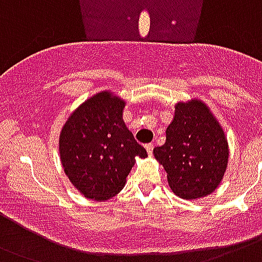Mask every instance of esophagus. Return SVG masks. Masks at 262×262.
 I'll return each instance as SVG.
<instances>
[{
    "instance_id": "1",
    "label": "esophagus",
    "mask_w": 262,
    "mask_h": 262,
    "mask_svg": "<svg viewBox=\"0 0 262 262\" xmlns=\"http://www.w3.org/2000/svg\"><path fill=\"white\" fill-rule=\"evenodd\" d=\"M153 143H147V145H145V149H146V151H147V153L149 154H151L153 153Z\"/></svg>"
}]
</instances>
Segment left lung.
Wrapping results in <instances>:
<instances>
[{"mask_svg":"<svg viewBox=\"0 0 262 262\" xmlns=\"http://www.w3.org/2000/svg\"><path fill=\"white\" fill-rule=\"evenodd\" d=\"M167 171L169 187L184 200L214 191L228 163V143L219 121L198 99L179 102L167 128V141L153 150Z\"/></svg>","mask_w":262,"mask_h":262,"instance_id":"1","label":"left lung"}]
</instances>
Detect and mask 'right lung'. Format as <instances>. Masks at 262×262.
<instances>
[{"instance_id": "obj_1", "label": "right lung", "mask_w": 262, "mask_h": 262, "mask_svg": "<svg viewBox=\"0 0 262 262\" xmlns=\"http://www.w3.org/2000/svg\"><path fill=\"white\" fill-rule=\"evenodd\" d=\"M124 105L123 99L102 91L83 102L62 127L64 172L87 198L103 201L116 195L135 157L147 156L123 121Z\"/></svg>"}]
</instances>
